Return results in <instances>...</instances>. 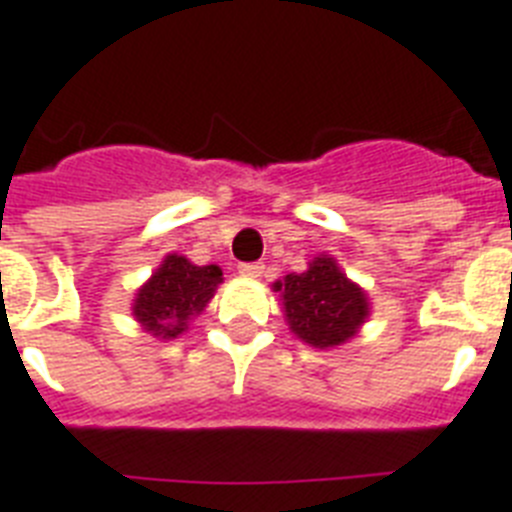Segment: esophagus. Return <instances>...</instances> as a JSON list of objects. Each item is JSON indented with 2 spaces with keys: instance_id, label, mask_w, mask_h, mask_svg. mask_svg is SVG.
Returning a JSON list of instances; mask_svg holds the SVG:
<instances>
[{
  "instance_id": "obj_1",
  "label": "esophagus",
  "mask_w": 512,
  "mask_h": 512,
  "mask_svg": "<svg viewBox=\"0 0 512 512\" xmlns=\"http://www.w3.org/2000/svg\"><path fill=\"white\" fill-rule=\"evenodd\" d=\"M239 273L247 278H257L265 273V265L263 263H242L239 265Z\"/></svg>"
}]
</instances>
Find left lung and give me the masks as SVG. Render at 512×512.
Instances as JSON below:
<instances>
[{"label":"left lung","instance_id":"left-lung-1","mask_svg":"<svg viewBox=\"0 0 512 512\" xmlns=\"http://www.w3.org/2000/svg\"><path fill=\"white\" fill-rule=\"evenodd\" d=\"M284 299L286 323L310 347H339L371 315L368 297L344 276L334 257L318 255L305 273H289L273 284Z\"/></svg>","mask_w":512,"mask_h":512}]
</instances>
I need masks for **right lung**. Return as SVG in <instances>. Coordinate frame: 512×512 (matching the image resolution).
Listing matches in <instances>:
<instances>
[{"label": "right lung", "instance_id": "right-lung-1", "mask_svg": "<svg viewBox=\"0 0 512 512\" xmlns=\"http://www.w3.org/2000/svg\"><path fill=\"white\" fill-rule=\"evenodd\" d=\"M218 284H223L218 265H194L181 255H168L136 294L134 318L157 339H176L205 310Z\"/></svg>", "mask_w": 512, "mask_h": 512}]
</instances>
